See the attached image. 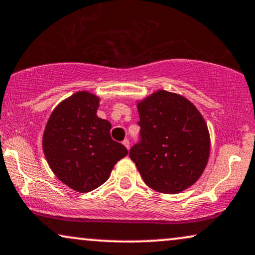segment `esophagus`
<instances>
[{"instance_id": "1", "label": "esophagus", "mask_w": 255, "mask_h": 255, "mask_svg": "<svg viewBox=\"0 0 255 255\" xmlns=\"http://www.w3.org/2000/svg\"><path fill=\"white\" fill-rule=\"evenodd\" d=\"M122 144H124V146L127 148L128 150H129V140H128V138H125V140L122 141Z\"/></svg>"}]
</instances>
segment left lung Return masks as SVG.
<instances>
[{
    "mask_svg": "<svg viewBox=\"0 0 255 255\" xmlns=\"http://www.w3.org/2000/svg\"><path fill=\"white\" fill-rule=\"evenodd\" d=\"M141 141L129 150L144 183L175 194L198 181L207 166L211 137L201 113L189 100L157 90L137 101Z\"/></svg>",
    "mask_w": 255,
    "mask_h": 255,
    "instance_id": "left-lung-1",
    "label": "left lung"
}]
</instances>
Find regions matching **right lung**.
Instances as JSON below:
<instances>
[{
    "mask_svg": "<svg viewBox=\"0 0 255 255\" xmlns=\"http://www.w3.org/2000/svg\"><path fill=\"white\" fill-rule=\"evenodd\" d=\"M100 98L77 92L50 114L42 137L48 165L74 191L87 193L107 181L115 163L128 154L111 137V122L96 115Z\"/></svg>",
    "mask_w": 255,
    "mask_h": 255,
    "instance_id": "obj_1",
    "label": "right lung"
}]
</instances>
